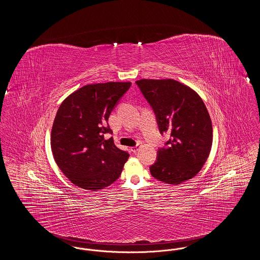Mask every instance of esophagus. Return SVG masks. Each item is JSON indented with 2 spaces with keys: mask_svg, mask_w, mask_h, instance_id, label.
I'll return each instance as SVG.
<instances>
[{
  "mask_svg": "<svg viewBox=\"0 0 260 260\" xmlns=\"http://www.w3.org/2000/svg\"><path fill=\"white\" fill-rule=\"evenodd\" d=\"M138 150H139V145H136L135 147H132V151H133L134 153H136Z\"/></svg>",
  "mask_w": 260,
  "mask_h": 260,
  "instance_id": "esophagus-1",
  "label": "esophagus"
}]
</instances>
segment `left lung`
<instances>
[{"label": "left lung", "mask_w": 260, "mask_h": 260, "mask_svg": "<svg viewBox=\"0 0 260 260\" xmlns=\"http://www.w3.org/2000/svg\"><path fill=\"white\" fill-rule=\"evenodd\" d=\"M156 115L160 133H170L169 147L158 150L153 177L177 185L191 179L208 160L212 144L210 114L198 93L173 79L136 81Z\"/></svg>", "instance_id": "1"}]
</instances>
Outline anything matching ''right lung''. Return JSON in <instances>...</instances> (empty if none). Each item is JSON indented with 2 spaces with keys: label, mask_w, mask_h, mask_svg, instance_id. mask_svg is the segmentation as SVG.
I'll return each mask as SVG.
<instances>
[{
  "label": "right lung",
  "mask_w": 260,
  "mask_h": 260,
  "mask_svg": "<svg viewBox=\"0 0 260 260\" xmlns=\"http://www.w3.org/2000/svg\"><path fill=\"white\" fill-rule=\"evenodd\" d=\"M131 82L91 84L63 100L54 118L50 146L54 161L76 186L98 191L115 182L129 155L118 148L108 119Z\"/></svg>",
  "instance_id": "add662e5"
}]
</instances>
